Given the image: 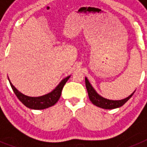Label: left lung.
<instances>
[{
  "mask_svg": "<svg viewBox=\"0 0 147 147\" xmlns=\"http://www.w3.org/2000/svg\"><path fill=\"white\" fill-rule=\"evenodd\" d=\"M85 85H86L87 91L88 93V96H89L90 100L91 101L92 103L94 105L97 106L98 107L103 109H107V110H111V109H115L120 107L124 105L126 102L132 97L135 91L129 95V96L124 99L121 100H110L105 98L104 97L101 96L96 91V90L93 88L91 84L89 82L87 77H85Z\"/></svg>",
  "mask_w": 147,
  "mask_h": 147,
  "instance_id": "obj_1",
  "label": "left lung"
}]
</instances>
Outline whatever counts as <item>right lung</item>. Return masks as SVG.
Returning <instances> with one entry per match:
<instances>
[{"mask_svg": "<svg viewBox=\"0 0 147 147\" xmlns=\"http://www.w3.org/2000/svg\"><path fill=\"white\" fill-rule=\"evenodd\" d=\"M70 76H68L63 79L59 82V85L56 87L51 92L38 97H31L23 94L11 84L9 78H8V80L9 81L10 85H11L14 93L16 95V96L23 105H25L26 107L32 109V110H43V109L51 107L58 102V100L60 98L62 88L64 87L65 84L67 82Z\"/></svg>", "mask_w": 147, "mask_h": 147, "instance_id": "1", "label": "right lung"}]
</instances>
